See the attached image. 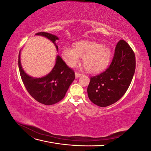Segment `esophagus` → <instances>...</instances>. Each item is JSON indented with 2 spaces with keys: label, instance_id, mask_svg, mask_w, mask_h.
I'll use <instances>...</instances> for the list:
<instances>
[{
  "label": "esophagus",
  "instance_id": "1",
  "mask_svg": "<svg viewBox=\"0 0 151 151\" xmlns=\"http://www.w3.org/2000/svg\"><path fill=\"white\" fill-rule=\"evenodd\" d=\"M75 76H76V78H78V77H79L81 76V74H80V73H79V72H75Z\"/></svg>",
  "mask_w": 151,
  "mask_h": 151
}]
</instances>
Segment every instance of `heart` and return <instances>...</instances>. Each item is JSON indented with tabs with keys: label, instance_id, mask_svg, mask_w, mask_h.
I'll return each mask as SVG.
<instances>
[{
	"label": "heart",
	"instance_id": "obj_1",
	"mask_svg": "<svg viewBox=\"0 0 151 151\" xmlns=\"http://www.w3.org/2000/svg\"><path fill=\"white\" fill-rule=\"evenodd\" d=\"M62 55L67 65L74 67L83 58V65L90 73H98L107 67L111 55V49L107 45L90 41H81L74 45V49L65 47L63 48Z\"/></svg>",
	"mask_w": 151,
	"mask_h": 151
}]
</instances>
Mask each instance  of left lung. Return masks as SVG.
Listing matches in <instances>:
<instances>
[{
	"label": "left lung",
	"mask_w": 151,
	"mask_h": 151,
	"mask_svg": "<svg viewBox=\"0 0 151 151\" xmlns=\"http://www.w3.org/2000/svg\"><path fill=\"white\" fill-rule=\"evenodd\" d=\"M135 70L134 51L125 41L120 40L108 68L100 74L91 77L88 87L89 99L101 107L116 103L129 88Z\"/></svg>",
	"instance_id": "1"
}]
</instances>
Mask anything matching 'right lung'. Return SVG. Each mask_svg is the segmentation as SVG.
Segmentation results:
<instances>
[{
  "label": "right lung",
  "mask_w": 151,
  "mask_h": 151,
  "mask_svg": "<svg viewBox=\"0 0 151 151\" xmlns=\"http://www.w3.org/2000/svg\"><path fill=\"white\" fill-rule=\"evenodd\" d=\"M50 40L55 45L58 51L56 40L57 36L45 32L35 34ZM21 50L19 53L18 65L21 77L26 90L36 101L45 105L55 104L64 98L70 85L75 79V73L57 55L55 65L48 74L42 77H33L28 76L22 69L20 59Z\"/></svg>",
  "instance_id": "1"
}]
</instances>
